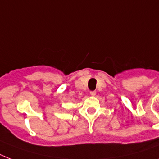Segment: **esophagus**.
Wrapping results in <instances>:
<instances>
[{"instance_id":"1","label":"esophagus","mask_w":159,"mask_h":159,"mask_svg":"<svg viewBox=\"0 0 159 159\" xmlns=\"http://www.w3.org/2000/svg\"><path fill=\"white\" fill-rule=\"evenodd\" d=\"M90 95H91V96H92V97H94V96H96V92H95V91L90 92Z\"/></svg>"}]
</instances>
